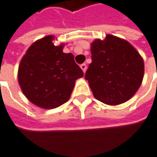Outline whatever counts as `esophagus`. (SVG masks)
<instances>
[{"label": "esophagus", "mask_w": 157, "mask_h": 157, "mask_svg": "<svg viewBox=\"0 0 157 157\" xmlns=\"http://www.w3.org/2000/svg\"><path fill=\"white\" fill-rule=\"evenodd\" d=\"M80 67H81V69L83 70V71H84V72H86V69H87L86 64V63H83V64H81V65H80Z\"/></svg>", "instance_id": "34e87169"}]
</instances>
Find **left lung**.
I'll return each instance as SVG.
<instances>
[{
    "instance_id": "8db88e82",
    "label": "left lung",
    "mask_w": 157,
    "mask_h": 157,
    "mask_svg": "<svg viewBox=\"0 0 157 157\" xmlns=\"http://www.w3.org/2000/svg\"><path fill=\"white\" fill-rule=\"evenodd\" d=\"M91 59L85 78L94 97L105 104L118 105L140 88L144 73L140 55L126 40L107 35L91 44Z\"/></svg>"
}]
</instances>
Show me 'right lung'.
<instances>
[{
  "label": "right lung",
  "instance_id": "right-lung-1",
  "mask_svg": "<svg viewBox=\"0 0 157 157\" xmlns=\"http://www.w3.org/2000/svg\"><path fill=\"white\" fill-rule=\"evenodd\" d=\"M54 36L33 43L18 67L19 86L30 102L54 109L67 102L75 80L84 76L71 53H63V44H53Z\"/></svg>",
  "mask_w": 157,
  "mask_h": 157
}]
</instances>
